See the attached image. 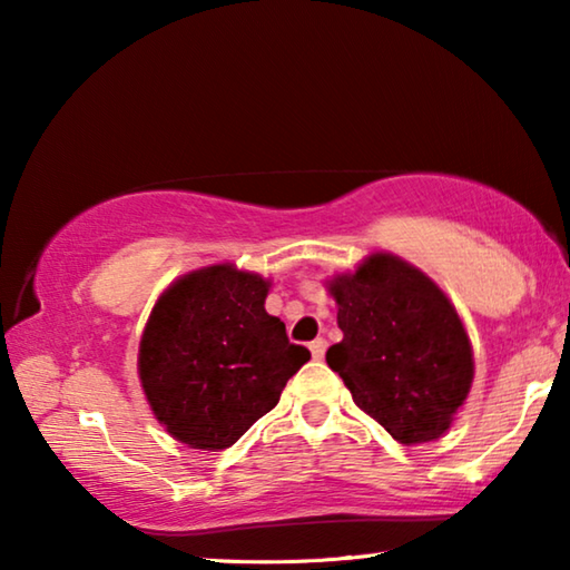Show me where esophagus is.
<instances>
[{
    "label": "esophagus",
    "mask_w": 570,
    "mask_h": 570,
    "mask_svg": "<svg viewBox=\"0 0 570 570\" xmlns=\"http://www.w3.org/2000/svg\"><path fill=\"white\" fill-rule=\"evenodd\" d=\"M308 350H312V356L316 362L324 360V352H326V340H314L312 344H308Z\"/></svg>",
    "instance_id": "34e87169"
}]
</instances>
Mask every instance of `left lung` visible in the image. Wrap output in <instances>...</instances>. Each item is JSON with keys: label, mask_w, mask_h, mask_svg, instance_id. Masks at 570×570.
I'll use <instances>...</instances> for the list:
<instances>
[{"label": "left lung", "mask_w": 570, "mask_h": 570, "mask_svg": "<svg viewBox=\"0 0 570 570\" xmlns=\"http://www.w3.org/2000/svg\"><path fill=\"white\" fill-rule=\"evenodd\" d=\"M342 342L326 364L356 407L402 445L440 440L465 404L475 360L455 304L432 278L390 250L326 278Z\"/></svg>", "instance_id": "1"}]
</instances>
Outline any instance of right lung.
Instances as JSON below:
<instances>
[{
    "label": "right lung",
    "mask_w": 570,
    "mask_h": 570,
    "mask_svg": "<svg viewBox=\"0 0 570 570\" xmlns=\"http://www.w3.org/2000/svg\"><path fill=\"white\" fill-rule=\"evenodd\" d=\"M268 288L264 276L214 264L158 296L140 336L138 377L173 440L208 452L230 448L312 360L266 312Z\"/></svg>",
    "instance_id": "right-lung-1"
}]
</instances>
